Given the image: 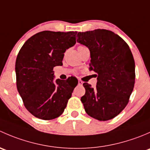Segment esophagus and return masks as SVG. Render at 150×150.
<instances>
[{"label": "esophagus", "instance_id": "esophagus-1", "mask_svg": "<svg viewBox=\"0 0 150 150\" xmlns=\"http://www.w3.org/2000/svg\"><path fill=\"white\" fill-rule=\"evenodd\" d=\"M83 82L82 81H81V80H78V85H83Z\"/></svg>", "mask_w": 150, "mask_h": 150}]
</instances>
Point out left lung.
Returning <instances> with one entry per match:
<instances>
[{
  "label": "left lung",
  "mask_w": 150,
  "mask_h": 150,
  "mask_svg": "<svg viewBox=\"0 0 150 150\" xmlns=\"http://www.w3.org/2000/svg\"><path fill=\"white\" fill-rule=\"evenodd\" d=\"M77 41L90 51V70L97 73L95 88L84 83L81 97L86 113L100 121L111 120L127 104L135 83V62L129 46L110 30L78 33Z\"/></svg>",
  "instance_id": "left-lung-1"
}]
</instances>
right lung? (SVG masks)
Wrapping results in <instances>:
<instances>
[{
  "mask_svg": "<svg viewBox=\"0 0 150 150\" xmlns=\"http://www.w3.org/2000/svg\"><path fill=\"white\" fill-rule=\"evenodd\" d=\"M77 32H40L28 39L16 60V86L27 110L35 117L52 120L61 115L78 80L54 81L53 69L62 65L64 53L76 43Z\"/></svg>",
  "mask_w": 150,
  "mask_h": 150,
  "instance_id": "obj_1",
  "label": "right lung"
}]
</instances>
